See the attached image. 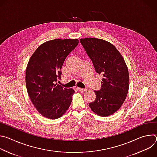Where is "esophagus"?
<instances>
[{"mask_svg":"<svg viewBox=\"0 0 157 157\" xmlns=\"http://www.w3.org/2000/svg\"><path fill=\"white\" fill-rule=\"evenodd\" d=\"M77 89H78V91H81V92H84V91H85L86 90V89L80 88V87H77Z\"/></svg>","mask_w":157,"mask_h":157,"instance_id":"obj_1","label":"esophagus"}]
</instances>
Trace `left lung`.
I'll use <instances>...</instances> for the list:
<instances>
[{
	"label": "left lung",
	"mask_w": 157,
	"mask_h": 157,
	"mask_svg": "<svg viewBox=\"0 0 157 157\" xmlns=\"http://www.w3.org/2000/svg\"><path fill=\"white\" fill-rule=\"evenodd\" d=\"M80 42L96 73L103 76L101 88L94 91L96 98L89 105L98 116H110L121 107L128 93L127 66L120 52L110 43L96 38H81Z\"/></svg>",
	"instance_id": "8db88e82"
}]
</instances>
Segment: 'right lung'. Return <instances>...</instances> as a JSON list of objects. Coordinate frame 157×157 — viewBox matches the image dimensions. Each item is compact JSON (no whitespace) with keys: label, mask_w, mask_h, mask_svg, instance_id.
I'll use <instances>...</instances> for the list:
<instances>
[{"label":"right lung","mask_w":157,"mask_h":157,"mask_svg":"<svg viewBox=\"0 0 157 157\" xmlns=\"http://www.w3.org/2000/svg\"><path fill=\"white\" fill-rule=\"evenodd\" d=\"M78 39H55L41 44L32 55L26 70L29 96L36 110L50 119L61 117L68 109L73 89L55 83L61 78L66 58L78 44Z\"/></svg>","instance_id":"right-lung-1"}]
</instances>
